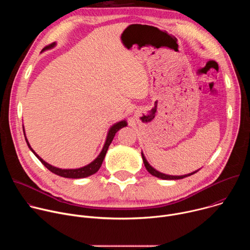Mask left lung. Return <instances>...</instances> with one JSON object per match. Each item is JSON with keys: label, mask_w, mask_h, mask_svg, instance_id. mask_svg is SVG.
Listing matches in <instances>:
<instances>
[{"label": "left lung", "mask_w": 250, "mask_h": 250, "mask_svg": "<svg viewBox=\"0 0 250 250\" xmlns=\"http://www.w3.org/2000/svg\"><path fill=\"white\" fill-rule=\"evenodd\" d=\"M141 156H142V160H144V163H145V166H146V170H147L151 175H153V176H155V177H157V178H160V179H164V180L183 179V178L188 177V176H191V175H193V174H195V173L198 172V170H197V171H195V172H193V173H190V174H187V175H182V176H171V175H166V174H163V173L158 172V171L155 170L153 167H151V166L148 164V162L146 161V157H145V155H144V153H142V152H141Z\"/></svg>", "instance_id": "obj_1"}]
</instances>
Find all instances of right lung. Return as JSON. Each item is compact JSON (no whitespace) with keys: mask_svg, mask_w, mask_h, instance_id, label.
Instances as JSON below:
<instances>
[{"mask_svg":"<svg viewBox=\"0 0 250 250\" xmlns=\"http://www.w3.org/2000/svg\"><path fill=\"white\" fill-rule=\"evenodd\" d=\"M54 45H55V42H53V43H51V44H48L47 46H45V47L42 49V51H44V50H46V49H49V48L53 47ZM125 125H126V122H125V121H122V122L117 123L116 125H114L110 128V130H109L108 136H106V140H105V142H104V147H103L101 153L99 154V156H98L93 162H91L90 164H88V165H86V166H84V167L78 168V169H60V168L54 167V166H52V165L46 163L43 159H42L37 153H35V152L33 151V149L30 147V146H29V144H28V141H27L26 137H25V141H26V144H27L29 149L33 152V154L40 159V161H41L49 171H51L52 173H54V174H56V175H58V176L64 177V178H72V179H79V178H85V177L91 176V175L95 174V173L100 169V167H101V165H102V163H103V160H104V156H105V153H106V151H108V148H109V146H110V145H111V142L113 141V138L115 137L117 131L120 130L122 127H124V126H125ZM23 133H24V129H23Z\"/></svg>","mask_w":250,"mask_h":250,"instance_id":"right-lung-1","label":"right lung"}]
</instances>
